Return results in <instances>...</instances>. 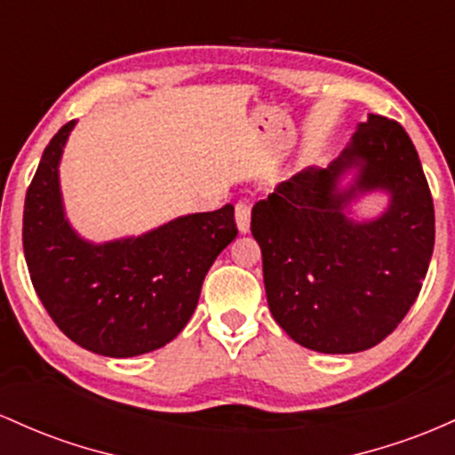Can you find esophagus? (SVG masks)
Listing matches in <instances>:
<instances>
[{
	"instance_id": "34e87169",
	"label": "esophagus",
	"mask_w": 455,
	"mask_h": 455,
	"mask_svg": "<svg viewBox=\"0 0 455 455\" xmlns=\"http://www.w3.org/2000/svg\"><path fill=\"white\" fill-rule=\"evenodd\" d=\"M234 214H236V226L241 229V234H247L249 228H251V206L247 202H238Z\"/></svg>"
}]
</instances>
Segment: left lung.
<instances>
[{"label": "left lung", "mask_w": 455, "mask_h": 455, "mask_svg": "<svg viewBox=\"0 0 455 455\" xmlns=\"http://www.w3.org/2000/svg\"><path fill=\"white\" fill-rule=\"evenodd\" d=\"M370 192L387 193L386 211L352 218ZM251 234L270 314L296 344L324 355L380 344L419 296L434 249L430 187L408 132L370 114L329 167H307L255 204Z\"/></svg>", "instance_id": "obj_1"}]
</instances>
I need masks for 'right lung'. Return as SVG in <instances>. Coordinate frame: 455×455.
I'll list each match as a JSON object with an SVG mask.
<instances>
[{"instance_id": "1", "label": "right lung", "mask_w": 455, "mask_h": 455, "mask_svg": "<svg viewBox=\"0 0 455 455\" xmlns=\"http://www.w3.org/2000/svg\"><path fill=\"white\" fill-rule=\"evenodd\" d=\"M75 124L44 148L25 196L23 251L34 290L81 348L116 359L163 348L185 329L208 268L236 238L234 206L176 217L141 236L85 241L66 217L60 187Z\"/></svg>"}]
</instances>
